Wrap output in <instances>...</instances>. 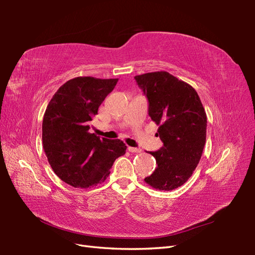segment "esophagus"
Masks as SVG:
<instances>
[{
  "label": "esophagus",
  "mask_w": 255,
  "mask_h": 255,
  "mask_svg": "<svg viewBox=\"0 0 255 255\" xmlns=\"http://www.w3.org/2000/svg\"><path fill=\"white\" fill-rule=\"evenodd\" d=\"M128 151H129V152H132V153H139V152H141V149L133 148V147H128Z\"/></svg>",
  "instance_id": "1"
}]
</instances>
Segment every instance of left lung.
Segmentation results:
<instances>
[{
  "label": "left lung",
  "mask_w": 255,
  "mask_h": 255,
  "mask_svg": "<svg viewBox=\"0 0 255 255\" xmlns=\"http://www.w3.org/2000/svg\"><path fill=\"white\" fill-rule=\"evenodd\" d=\"M149 102V116L159 125L163 147L150 152L156 167L144 182L159 191L182 186L196 169L206 142L207 116L193 86L165 71L136 75Z\"/></svg>",
  "instance_id": "8db88e82"
}]
</instances>
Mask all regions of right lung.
Instances as JSON below:
<instances>
[{"label":"right lung","mask_w":255,"mask_h":255,"mask_svg":"<svg viewBox=\"0 0 255 255\" xmlns=\"http://www.w3.org/2000/svg\"><path fill=\"white\" fill-rule=\"evenodd\" d=\"M118 79L78 77L52 96L42 121V145L57 176L73 187L104 182L114 162L126 152L119 139L91 133L90 124Z\"/></svg>","instance_id":"add662e5"}]
</instances>
